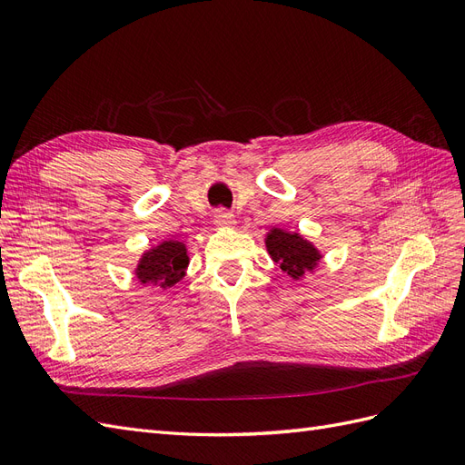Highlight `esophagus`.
Listing matches in <instances>:
<instances>
[{"instance_id":"obj_1","label":"esophagus","mask_w":465,"mask_h":465,"mask_svg":"<svg viewBox=\"0 0 465 465\" xmlns=\"http://www.w3.org/2000/svg\"><path fill=\"white\" fill-rule=\"evenodd\" d=\"M213 222H216V225H220V228H230L232 223H235V218L228 210H218L213 213Z\"/></svg>"}]
</instances>
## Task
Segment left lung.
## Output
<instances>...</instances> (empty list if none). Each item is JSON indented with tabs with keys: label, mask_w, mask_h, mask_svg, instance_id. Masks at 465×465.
<instances>
[{
	"label": "left lung",
	"mask_w": 465,
	"mask_h": 465,
	"mask_svg": "<svg viewBox=\"0 0 465 465\" xmlns=\"http://www.w3.org/2000/svg\"><path fill=\"white\" fill-rule=\"evenodd\" d=\"M265 245L271 259L294 281L302 279L304 272L314 271L318 261L322 259V253L296 232L271 228L265 237Z\"/></svg>",
	"instance_id": "1"
}]
</instances>
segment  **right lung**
<instances>
[{
	"instance_id": "right-lung-1",
	"label": "right lung",
	"mask_w": 465,
	"mask_h": 465,
	"mask_svg": "<svg viewBox=\"0 0 465 465\" xmlns=\"http://www.w3.org/2000/svg\"><path fill=\"white\" fill-rule=\"evenodd\" d=\"M188 261L183 242L166 240L141 255L135 277L143 284H159L161 289H169L184 277Z\"/></svg>"
}]
</instances>
